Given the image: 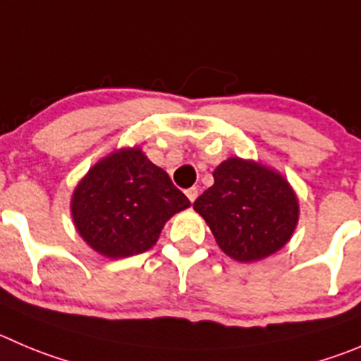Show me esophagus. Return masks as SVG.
Here are the masks:
<instances>
[{"instance_id":"1","label":"esophagus","mask_w":361,"mask_h":361,"mask_svg":"<svg viewBox=\"0 0 361 361\" xmlns=\"http://www.w3.org/2000/svg\"><path fill=\"white\" fill-rule=\"evenodd\" d=\"M186 197L190 198V202H191V204H193V202L197 200V197H198V190H197V188H190V190H186Z\"/></svg>"}]
</instances>
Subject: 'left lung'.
<instances>
[{
  "mask_svg": "<svg viewBox=\"0 0 361 361\" xmlns=\"http://www.w3.org/2000/svg\"><path fill=\"white\" fill-rule=\"evenodd\" d=\"M214 184L195 200L219 248L241 262L278 252L298 223V200L276 171L230 157L212 173Z\"/></svg>",
  "mask_w": 361,
  "mask_h": 361,
  "instance_id": "left-lung-1",
  "label": "left lung"
}]
</instances>
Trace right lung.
Instances as JSON below:
<instances>
[{
    "mask_svg": "<svg viewBox=\"0 0 361 361\" xmlns=\"http://www.w3.org/2000/svg\"><path fill=\"white\" fill-rule=\"evenodd\" d=\"M190 207L163 168L140 149H126L95 164L72 197L81 238L109 259L131 257L156 245L166 219Z\"/></svg>",
    "mask_w": 361,
    "mask_h": 361,
    "instance_id": "obj_1",
    "label": "right lung"
}]
</instances>
